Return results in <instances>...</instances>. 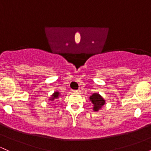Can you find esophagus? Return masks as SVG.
Segmentation results:
<instances>
[{
	"mask_svg": "<svg viewBox=\"0 0 151 151\" xmlns=\"http://www.w3.org/2000/svg\"><path fill=\"white\" fill-rule=\"evenodd\" d=\"M73 92H76V93H79V92H80V90H79V89H74V90H73Z\"/></svg>",
	"mask_w": 151,
	"mask_h": 151,
	"instance_id": "1",
	"label": "esophagus"
}]
</instances>
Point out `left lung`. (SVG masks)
Wrapping results in <instances>:
<instances>
[{
	"label": "left lung",
	"instance_id": "1",
	"mask_svg": "<svg viewBox=\"0 0 151 151\" xmlns=\"http://www.w3.org/2000/svg\"><path fill=\"white\" fill-rule=\"evenodd\" d=\"M90 100L94 105V110L98 111L100 108H101L102 105H105V100H103L102 97L99 94L94 93L89 97Z\"/></svg>",
	"mask_w": 151,
	"mask_h": 151
}]
</instances>
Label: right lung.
<instances>
[{"label": "right lung", "mask_w": 151, "mask_h": 151, "mask_svg": "<svg viewBox=\"0 0 151 151\" xmlns=\"http://www.w3.org/2000/svg\"><path fill=\"white\" fill-rule=\"evenodd\" d=\"M59 92H54V94H53V97H52V98H51V100H54V99H55V98H57V97H58V96H59Z\"/></svg>", "instance_id": "right-lung-1"}]
</instances>
